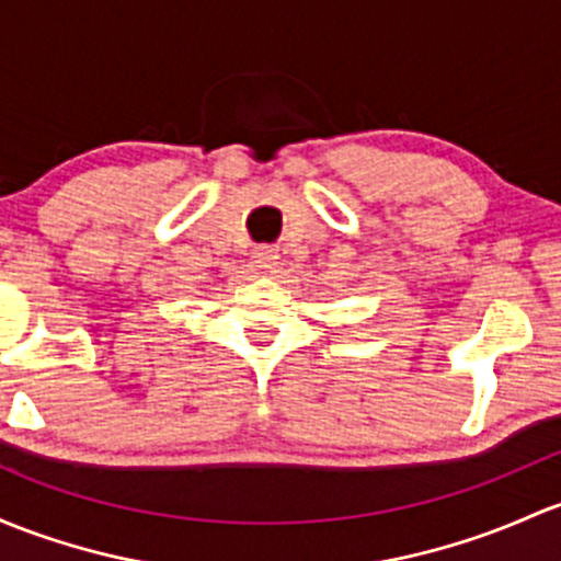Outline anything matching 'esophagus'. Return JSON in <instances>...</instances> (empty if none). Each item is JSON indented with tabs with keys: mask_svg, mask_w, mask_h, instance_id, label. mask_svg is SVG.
Instances as JSON below:
<instances>
[{
	"mask_svg": "<svg viewBox=\"0 0 561 561\" xmlns=\"http://www.w3.org/2000/svg\"><path fill=\"white\" fill-rule=\"evenodd\" d=\"M254 262H256V267L273 270L275 264H278V251L270 249V245H262V249L254 251Z\"/></svg>",
	"mask_w": 561,
	"mask_h": 561,
	"instance_id": "obj_1",
	"label": "esophagus"
}]
</instances>
